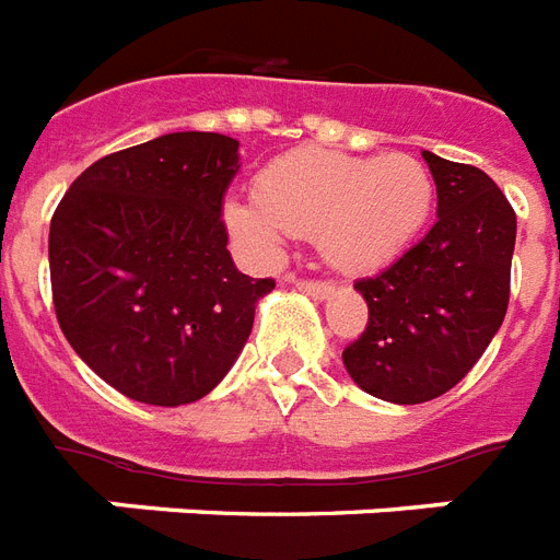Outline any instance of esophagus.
<instances>
[{"mask_svg": "<svg viewBox=\"0 0 560 560\" xmlns=\"http://www.w3.org/2000/svg\"><path fill=\"white\" fill-rule=\"evenodd\" d=\"M292 283L298 285L301 292H308L312 298H320V301L335 292V285L326 283V280H303V277H292Z\"/></svg>", "mask_w": 560, "mask_h": 560, "instance_id": "obj_1", "label": "esophagus"}]
</instances>
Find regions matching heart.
Here are the masks:
<instances>
[{"instance_id":"obj_1","label":"heart","mask_w":560,"mask_h":560,"mask_svg":"<svg viewBox=\"0 0 560 560\" xmlns=\"http://www.w3.org/2000/svg\"><path fill=\"white\" fill-rule=\"evenodd\" d=\"M433 208V178L413 155L358 159L301 150L271 161L257 202L231 199L225 225L248 252L275 259L285 236H315L343 271H373L399 257Z\"/></svg>"}]
</instances>
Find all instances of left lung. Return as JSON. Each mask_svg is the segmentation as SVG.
Listing matches in <instances>:
<instances>
[{
	"label": "left lung",
	"instance_id": "1",
	"mask_svg": "<svg viewBox=\"0 0 560 560\" xmlns=\"http://www.w3.org/2000/svg\"><path fill=\"white\" fill-rule=\"evenodd\" d=\"M422 159L436 182V222L393 266L358 280L370 317L343 350L352 382L393 405H422L463 382L509 308L512 205L480 167Z\"/></svg>",
	"mask_w": 560,
	"mask_h": 560
}]
</instances>
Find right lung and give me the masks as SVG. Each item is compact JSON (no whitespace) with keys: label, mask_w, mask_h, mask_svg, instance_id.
<instances>
[{"label":"right lung","mask_w":560,"mask_h":560,"mask_svg":"<svg viewBox=\"0 0 560 560\" xmlns=\"http://www.w3.org/2000/svg\"><path fill=\"white\" fill-rule=\"evenodd\" d=\"M240 141L170 132L103 155L48 231L57 324L103 382L144 405L208 396L275 280L236 271L222 222Z\"/></svg>","instance_id":"add662e5"}]
</instances>
